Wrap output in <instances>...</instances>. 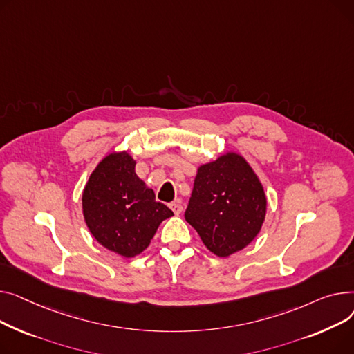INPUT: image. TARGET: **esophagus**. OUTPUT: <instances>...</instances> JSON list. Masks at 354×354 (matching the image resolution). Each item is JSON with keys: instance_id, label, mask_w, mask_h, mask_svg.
<instances>
[{"instance_id": "34e87169", "label": "esophagus", "mask_w": 354, "mask_h": 354, "mask_svg": "<svg viewBox=\"0 0 354 354\" xmlns=\"http://www.w3.org/2000/svg\"><path fill=\"white\" fill-rule=\"evenodd\" d=\"M170 209L173 210V213H174V214H180V213L183 212V205H181V201H180V200H177V201L171 203V204H170Z\"/></svg>"}]
</instances>
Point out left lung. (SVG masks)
I'll use <instances>...</instances> for the list:
<instances>
[{"label":"left lung","mask_w":354,"mask_h":354,"mask_svg":"<svg viewBox=\"0 0 354 354\" xmlns=\"http://www.w3.org/2000/svg\"><path fill=\"white\" fill-rule=\"evenodd\" d=\"M266 212L267 197L253 167L227 151L198 165L184 217L213 254L228 257L257 237Z\"/></svg>","instance_id":"8db88e82"}]
</instances>
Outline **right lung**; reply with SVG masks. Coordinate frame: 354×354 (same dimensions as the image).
<instances>
[{"label":"right lung","instance_id":"add662e5","mask_svg":"<svg viewBox=\"0 0 354 354\" xmlns=\"http://www.w3.org/2000/svg\"><path fill=\"white\" fill-rule=\"evenodd\" d=\"M82 216L102 247L130 259L149 247L173 212L156 201L153 189L136 174V160L122 150L107 154L91 173L82 190Z\"/></svg>","mask_w":354,"mask_h":354}]
</instances>
